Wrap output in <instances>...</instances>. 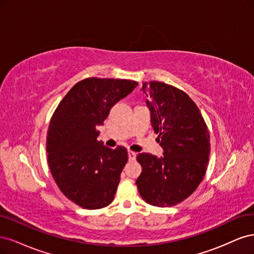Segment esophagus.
I'll return each instance as SVG.
<instances>
[{
    "instance_id": "esophagus-1",
    "label": "esophagus",
    "mask_w": 254,
    "mask_h": 254,
    "mask_svg": "<svg viewBox=\"0 0 254 254\" xmlns=\"http://www.w3.org/2000/svg\"><path fill=\"white\" fill-rule=\"evenodd\" d=\"M135 156H136V153H135L134 151L128 150V157H129L130 160H134V159H135Z\"/></svg>"
}]
</instances>
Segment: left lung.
<instances>
[{
    "label": "left lung",
    "mask_w": 254,
    "mask_h": 254,
    "mask_svg": "<svg viewBox=\"0 0 254 254\" xmlns=\"http://www.w3.org/2000/svg\"><path fill=\"white\" fill-rule=\"evenodd\" d=\"M142 89L164 156L139 153L142 173L135 183L147 203L173 206L186 200L202 181L209 163L210 133L200 110L186 92L160 81L143 82Z\"/></svg>",
    "instance_id": "1"
}]
</instances>
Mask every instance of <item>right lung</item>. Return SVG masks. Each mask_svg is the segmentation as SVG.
<instances>
[{"mask_svg": "<svg viewBox=\"0 0 254 254\" xmlns=\"http://www.w3.org/2000/svg\"><path fill=\"white\" fill-rule=\"evenodd\" d=\"M136 86L134 80L89 77L76 83L53 113L47 137L50 170L63 194L83 209L113 201L128 152L97 141L96 126Z\"/></svg>", "mask_w": 254, "mask_h": 254, "instance_id": "add662e5", "label": "right lung"}]
</instances>
